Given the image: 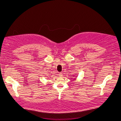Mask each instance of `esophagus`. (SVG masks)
<instances>
[{"label":"esophagus","instance_id":"esophagus-1","mask_svg":"<svg viewBox=\"0 0 121 121\" xmlns=\"http://www.w3.org/2000/svg\"><path fill=\"white\" fill-rule=\"evenodd\" d=\"M59 76L60 77H62V76H63V74H62V73H61V72L59 73Z\"/></svg>","mask_w":121,"mask_h":121}]
</instances>
